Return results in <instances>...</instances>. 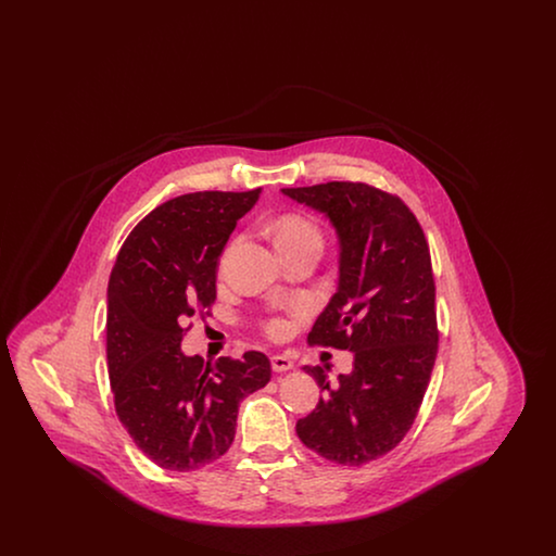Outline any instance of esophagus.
Segmentation results:
<instances>
[{
  "mask_svg": "<svg viewBox=\"0 0 556 556\" xmlns=\"http://www.w3.org/2000/svg\"><path fill=\"white\" fill-rule=\"evenodd\" d=\"M270 367H273V370H277V372L290 370L293 369V361H291L290 356L275 354V356H270Z\"/></svg>",
  "mask_w": 556,
  "mask_h": 556,
  "instance_id": "esophagus-1",
  "label": "esophagus"
}]
</instances>
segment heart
Wrapping results in <instances>:
<instances>
[{"instance_id":"obj_1","label":"heart","mask_w":556,"mask_h":556,"mask_svg":"<svg viewBox=\"0 0 556 556\" xmlns=\"http://www.w3.org/2000/svg\"><path fill=\"white\" fill-rule=\"evenodd\" d=\"M273 238L279 248V252L293 250V248H304V245H323V231L317 223L300 212H288L281 214L273 223ZM266 336L281 340L290 333V323L286 318H268L265 325Z\"/></svg>"}]
</instances>
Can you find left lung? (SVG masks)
Segmentation results:
<instances>
[{"label":"left lung","instance_id":"8db88e82","mask_svg":"<svg viewBox=\"0 0 556 556\" xmlns=\"http://www.w3.org/2000/svg\"><path fill=\"white\" fill-rule=\"evenodd\" d=\"M325 212L340 236V288L308 344L354 352L331 383L323 367L317 408L295 425L318 456L361 467L396 448L415 424L438 356L435 281L424 229L404 200L363 181L286 187Z\"/></svg>","mask_w":556,"mask_h":556}]
</instances>
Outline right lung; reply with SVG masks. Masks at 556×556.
<instances>
[{"mask_svg": "<svg viewBox=\"0 0 556 556\" xmlns=\"http://www.w3.org/2000/svg\"><path fill=\"white\" fill-rule=\"evenodd\" d=\"M261 187L173 198L137 223L108 283L106 356L114 408L135 446L162 469L193 471L231 448L241 397L265 388L270 363L186 356L191 317L211 315L216 263Z\"/></svg>", "mask_w": 556, "mask_h": 556, "instance_id": "add662e5", "label": "right lung"}]
</instances>
